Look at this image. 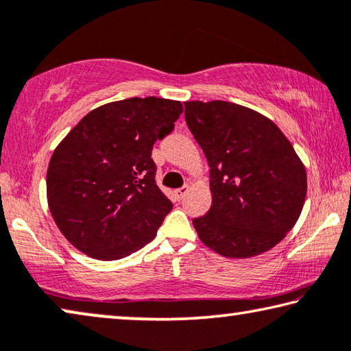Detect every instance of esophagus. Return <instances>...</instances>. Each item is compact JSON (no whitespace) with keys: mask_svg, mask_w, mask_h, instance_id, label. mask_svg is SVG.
<instances>
[{"mask_svg":"<svg viewBox=\"0 0 351 351\" xmlns=\"http://www.w3.org/2000/svg\"><path fill=\"white\" fill-rule=\"evenodd\" d=\"M187 193H189V186H182V187L176 189V191H175V195H176L178 199H182L187 195Z\"/></svg>","mask_w":351,"mask_h":351,"instance_id":"esophagus-1","label":"esophagus"}]
</instances>
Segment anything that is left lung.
<instances>
[{"mask_svg": "<svg viewBox=\"0 0 351 351\" xmlns=\"http://www.w3.org/2000/svg\"><path fill=\"white\" fill-rule=\"evenodd\" d=\"M186 123L209 164L213 204L193 219L199 241L225 258L280 243L302 214L308 180L280 128L230 101H186Z\"/></svg>", "mask_w": 351, "mask_h": 351, "instance_id": "obj_1", "label": "left lung"}]
</instances>
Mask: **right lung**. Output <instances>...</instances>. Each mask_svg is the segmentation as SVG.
Instances as JSON below:
<instances>
[{"mask_svg": "<svg viewBox=\"0 0 351 351\" xmlns=\"http://www.w3.org/2000/svg\"><path fill=\"white\" fill-rule=\"evenodd\" d=\"M181 101L128 98L88 112L56 147L47 198L56 225L93 259L115 261L153 241L173 204L156 186L152 149Z\"/></svg>", "mask_w": 351, "mask_h": 351, "instance_id": "obj_1", "label": "right lung"}]
</instances>
